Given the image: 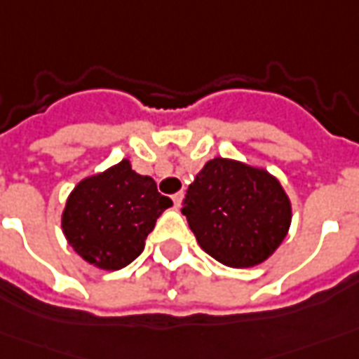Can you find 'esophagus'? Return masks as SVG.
Returning <instances> with one entry per match:
<instances>
[{
  "label": "esophagus",
  "instance_id": "esophagus-1",
  "mask_svg": "<svg viewBox=\"0 0 359 359\" xmlns=\"http://www.w3.org/2000/svg\"><path fill=\"white\" fill-rule=\"evenodd\" d=\"M172 201H174L175 207H180V205H182V201H184V191H177V194L172 195Z\"/></svg>",
  "mask_w": 359,
  "mask_h": 359
}]
</instances>
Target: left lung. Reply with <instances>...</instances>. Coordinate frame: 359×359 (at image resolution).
Masks as SVG:
<instances>
[{
    "instance_id": "8db88e82",
    "label": "left lung",
    "mask_w": 359,
    "mask_h": 359,
    "mask_svg": "<svg viewBox=\"0 0 359 359\" xmlns=\"http://www.w3.org/2000/svg\"><path fill=\"white\" fill-rule=\"evenodd\" d=\"M182 212L199 246L229 268H254L278 250L291 201L264 168L212 158L187 187Z\"/></svg>"
}]
</instances>
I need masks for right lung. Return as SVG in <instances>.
<instances>
[{"instance_id":"obj_1","label":"right lung","mask_w":359,"mask_h":359,"mask_svg":"<svg viewBox=\"0 0 359 359\" xmlns=\"http://www.w3.org/2000/svg\"><path fill=\"white\" fill-rule=\"evenodd\" d=\"M168 207L172 199L158 194L154 180L121 160L74 187L62 211V232L80 258L115 271L140 256Z\"/></svg>"}]
</instances>
